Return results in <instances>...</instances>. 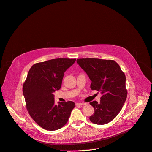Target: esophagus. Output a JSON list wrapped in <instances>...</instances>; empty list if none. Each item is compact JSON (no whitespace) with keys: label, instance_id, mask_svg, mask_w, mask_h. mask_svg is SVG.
<instances>
[{"label":"esophagus","instance_id":"obj_1","mask_svg":"<svg viewBox=\"0 0 152 152\" xmlns=\"http://www.w3.org/2000/svg\"><path fill=\"white\" fill-rule=\"evenodd\" d=\"M86 104L85 102H78V103H76V105H81V106H82V105H84Z\"/></svg>","mask_w":152,"mask_h":152}]
</instances>
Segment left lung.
Here are the masks:
<instances>
[{
	"mask_svg": "<svg viewBox=\"0 0 152 152\" xmlns=\"http://www.w3.org/2000/svg\"><path fill=\"white\" fill-rule=\"evenodd\" d=\"M76 61L89 76L91 89L102 94L99 102L89 103L94 109L90 121L97 125L110 122L120 113L126 100L125 74L114 60L82 58Z\"/></svg>",
	"mask_w": 152,
	"mask_h": 152,
	"instance_id": "left-lung-1",
	"label": "left lung"
}]
</instances>
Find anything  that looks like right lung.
Listing matches in <instances>:
<instances>
[{
    "mask_svg": "<svg viewBox=\"0 0 152 152\" xmlns=\"http://www.w3.org/2000/svg\"><path fill=\"white\" fill-rule=\"evenodd\" d=\"M76 59L57 58L34 64L23 86L26 106L35 122L44 129L53 131L67 123L72 101L55 103L53 92L61 87L64 72Z\"/></svg>",
    "mask_w": 152,
    "mask_h": 152,
    "instance_id": "obj_1",
    "label": "right lung"
}]
</instances>
